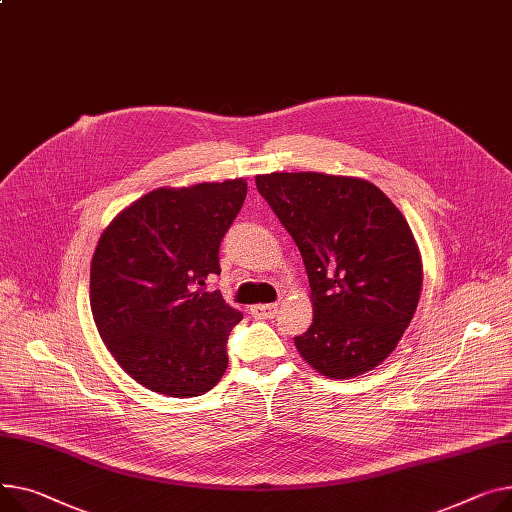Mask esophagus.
<instances>
[{
    "mask_svg": "<svg viewBox=\"0 0 512 512\" xmlns=\"http://www.w3.org/2000/svg\"><path fill=\"white\" fill-rule=\"evenodd\" d=\"M280 304L271 302V304H253L251 306V315L257 319H274L278 315Z\"/></svg>",
    "mask_w": 512,
    "mask_h": 512,
    "instance_id": "1",
    "label": "esophagus"
}]
</instances>
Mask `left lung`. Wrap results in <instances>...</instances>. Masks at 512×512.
Here are the masks:
<instances>
[{
    "mask_svg": "<svg viewBox=\"0 0 512 512\" xmlns=\"http://www.w3.org/2000/svg\"><path fill=\"white\" fill-rule=\"evenodd\" d=\"M290 232L311 284L313 323L298 354L327 379L374 370L399 344L422 292V257L395 203L366 179L325 173L255 177Z\"/></svg>",
    "mask_w": 512,
    "mask_h": 512,
    "instance_id": "obj_1",
    "label": "left lung"
}]
</instances>
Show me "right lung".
<instances>
[{
  "label": "right lung",
  "instance_id": "1",
  "mask_svg": "<svg viewBox=\"0 0 512 512\" xmlns=\"http://www.w3.org/2000/svg\"><path fill=\"white\" fill-rule=\"evenodd\" d=\"M247 195L245 179L160 187L100 234L90 309L111 356L142 387L197 397L222 379L226 339L243 319L206 280Z\"/></svg>",
  "mask_w": 512,
  "mask_h": 512
}]
</instances>
